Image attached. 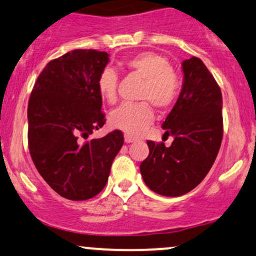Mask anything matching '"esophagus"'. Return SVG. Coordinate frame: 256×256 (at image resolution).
<instances>
[{"instance_id": "1", "label": "esophagus", "mask_w": 256, "mask_h": 256, "mask_svg": "<svg viewBox=\"0 0 256 256\" xmlns=\"http://www.w3.org/2000/svg\"><path fill=\"white\" fill-rule=\"evenodd\" d=\"M124 140H125L126 143H132V142H134V140H136V138L130 136V134H125Z\"/></svg>"}]
</instances>
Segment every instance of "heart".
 Instances as JSON below:
<instances>
[{"label": "heart", "instance_id": "b5f03b06", "mask_svg": "<svg viewBox=\"0 0 256 256\" xmlns=\"http://www.w3.org/2000/svg\"><path fill=\"white\" fill-rule=\"evenodd\" d=\"M125 67L144 80L140 98L152 102L158 110H166L173 104L180 90L178 76L173 72L168 58L154 52H144L125 61ZM98 89L108 104L118 100V74L110 67L101 71L98 79ZM154 112L146 102L126 104L113 110L110 122L113 128L136 136L152 125Z\"/></svg>", "mask_w": 256, "mask_h": 256}]
</instances>
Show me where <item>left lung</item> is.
Masks as SVG:
<instances>
[{
    "label": "left lung",
    "instance_id": "obj_1",
    "mask_svg": "<svg viewBox=\"0 0 256 256\" xmlns=\"http://www.w3.org/2000/svg\"><path fill=\"white\" fill-rule=\"evenodd\" d=\"M183 86L162 124L171 146L148 140L149 155L140 164L143 180L154 192L177 198L204 180L222 140V98L218 83L198 58L182 64Z\"/></svg>",
    "mask_w": 256,
    "mask_h": 256
}]
</instances>
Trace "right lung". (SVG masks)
I'll return each mask as SVG.
<instances>
[{
    "label": "right lung",
    "instance_id": "add662e5",
    "mask_svg": "<svg viewBox=\"0 0 256 256\" xmlns=\"http://www.w3.org/2000/svg\"><path fill=\"white\" fill-rule=\"evenodd\" d=\"M106 52L76 49L46 64L28 100V149L37 171L54 192L84 201L104 188L124 136L114 130L84 140L104 125L98 79Z\"/></svg>",
    "mask_w": 256,
    "mask_h": 256
}]
</instances>
